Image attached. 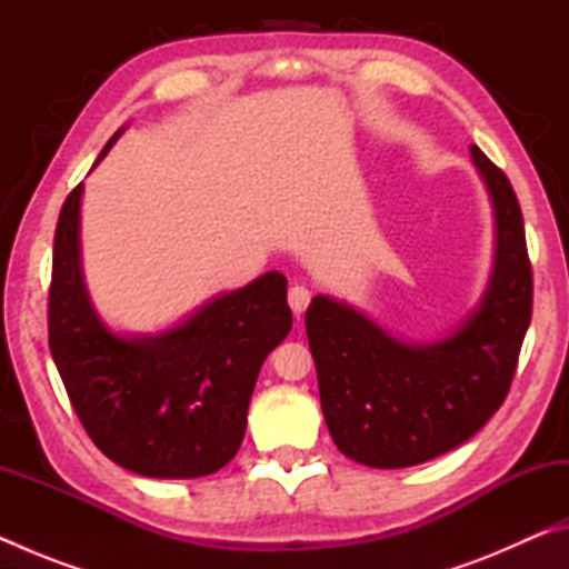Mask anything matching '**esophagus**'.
<instances>
[{
    "label": "esophagus",
    "mask_w": 569,
    "mask_h": 569,
    "mask_svg": "<svg viewBox=\"0 0 569 569\" xmlns=\"http://www.w3.org/2000/svg\"><path fill=\"white\" fill-rule=\"evenodd\" d=\"M308 303H311V291H308L306 286H291V291H288V306H291V311L296 316H301Z\"/></svg>",
    "instance_id": "obj_1"
}]
</instances>
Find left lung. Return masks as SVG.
Returning <instances> with one entry per match:
<instances>
[{"label":"left lung","mask_w":569,"mask_h":569,"mask_svg":"<svg viewBox=\"0 0 569 569\" xmlns=\"http://www.w3.org/2000/svg\"><path fill=\"white\" fill-rule=\"evenodd\" d=\"M471 162L495 216V261L479 303L449 333L409 341L319 293L306 311L326 427L341 455L401 469L475 437L507 399L532 319V266L517 196L477 146Z\"/></svg>","instance_id":"left-lung-1"}]
</instances>
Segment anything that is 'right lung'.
Segmentation results:
<instances>
[{"label": "right lung", "instance_id": "1", "mask_svg": "<svg viewBox=\"0 0 569 569\" xmlns=\"http://www.w3.org/2000/svg\"><path fill=\"white\" fill-rule=\"evenodd\" d=\"M82 192L80 182L64 200L52 256L50 351L67 397L122 469L152 479L213 475L240 449L258 371L293 326L286 276L268 271L156 333L114 331L84 286Z\"/></svg>", "mask_w": 569, "mask_h": 569}]
</instances>
